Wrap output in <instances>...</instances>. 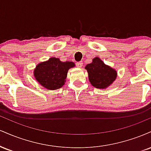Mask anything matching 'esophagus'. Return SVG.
Listing matches in <instances>:
<instances>
[{
	"instance_id": "obj_1",
	"label": "esophagus",
	"mask_w": 151,
	"mask_h": 151,
	"mask_svg": "<svg viewBox=\"0 0 151 151\" xmlns=\"http://www.w3.org/2000/svg\"><path fill=\"white\" fill-rule=\"evenodd\" d=\"M76 65H77V67L81 68V67L83 66V62H77V64H76Z\"/></svg>"
}]
</instances>
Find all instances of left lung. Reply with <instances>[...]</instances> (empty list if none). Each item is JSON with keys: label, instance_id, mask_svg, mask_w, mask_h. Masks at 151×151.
Returning a JSON list of instances; mask_svg holds the SVG:
<instances>
[{"label": "left lung", "instance_id": "1", "mask_svg": "<svg viewBox=\"0 0 151 151\" xmlns=\"http://www.w3.org/2000/svg\"><path fill=\"white\" fill-rule=\"evenodd\" d=\"M91 84L96 89H104L111 85L117 77V72L104 64L100 58H94L92 62L86 65Z\"/></svg>", "mask_w": 151, "mask_h": 151}]
</instances>
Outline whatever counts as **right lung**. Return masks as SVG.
<instances>
[{
	"mask_svg": "<svg viewBox=\"0 0 151 151\" xmlns=\"http://www.w3.org/2000/svg\"><path fill=\"white\" fill-rule=\"evenodd\" d=\"M75 67L72 62H62L59 58H51L45 62L39 63L35 68V79L40 85L49 90L62 87L65 84L67 72Z\"/></svg>",
	"mask_w": 151,
	"mask_h": 151,
	"instance_id": "1",
	"label": "right lung"
}]
</instances>
